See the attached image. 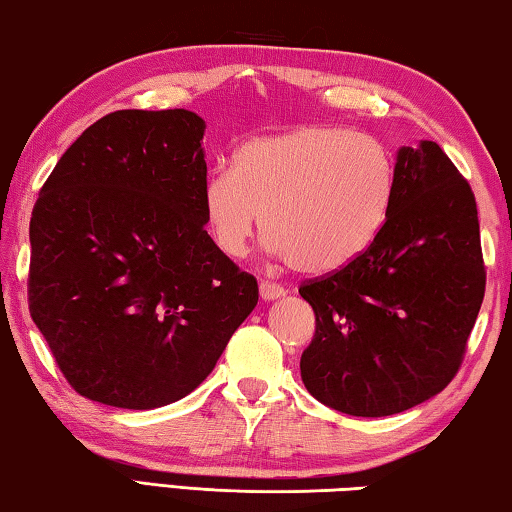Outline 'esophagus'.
I'll use <instances>...</instances> for the list:
<instances>
[{"label": "esophagus", "mask_w": 512, "mask_h": 512, "mask_svg": "<svg viewBox=\"0 0 512 512\" xmlns=\"http://www.w3.org/2000/svg\"><path fill=\"white\" fill-rule=\"evenodd\" d=\"M284 293H287V289H284L282 284L268 282V280L259 282V296H262V300H275V298L284 296Z\"/></svg>", "instance_id": "34e87169"}]
</instances>
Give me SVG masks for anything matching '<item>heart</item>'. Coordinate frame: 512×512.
<instances>
[{"label": "heart", "mask_w": 512, "mask_h": 512, "mask_svg": "<svg viewBox=\"0 0 512 512\" xmlns=\"http://www.w3.org/2000/svg\"><path fill=\"white\" fill-rule=\"evenodd\" d=\"M393 192V153L375 135L305 126L241 144L232 169L207 173L201 205L225 257H244L264 219L273 253L302 273H332L366 253Z\"/></svg>", "instance_id": "1"}]
</instances>
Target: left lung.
<instances>
[{
    "label": "left lung",
    "mask_w": 512,
    "mask_h": 512,
    "mask_svg": "<svg viewBox=\"0 0 512 512\" xmlns=\"http://www.w3.org/2000/svg\"><path fill=\"white\" fill-rule=\"evenodd\" d=\"M483 293L470 183L436 142L402 146L375 241L348 266L300 284L316 314L300 359L307 391L361 418L429 400L461 368Z\"/></svg>",
    "instance_id": "obj_1"
}]
</instances>
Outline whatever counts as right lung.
<instances>
[{"instance_id": "1", "label": "right lung", "mask_w": 512, "mask_h": 512, "mask_svg": "<svg viewBox=\"0 0 512 512\" xmlns=\"http://www.w3.org/2000/svg\"><path fill=\"white\" fill-rule=\"evenodd\" d=\"M205 121L117 110L63 153L31 214L29 311L69 386L158 409L210 375L257 280L205 230Z\"/></svg>"}]
</instances>
